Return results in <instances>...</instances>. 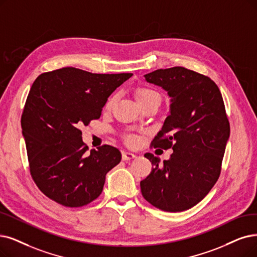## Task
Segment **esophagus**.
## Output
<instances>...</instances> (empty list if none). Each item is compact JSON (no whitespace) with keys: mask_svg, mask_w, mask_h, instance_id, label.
I'll return each instance as SVG.
<instances>
[{"mask_svg":"<svg viewBox=\"0 0 257 257\" xmlns=\"http://www.w3.org/2000/svg\"><path fill=\"white\" fill-rule=\"evenodd\" d=\"M136 157V155L133 152H123L122 153V159L124 161L131 160V159H134Z\"/></svg>","mask_w":257,"mask_h":257,"instance_id":"esophagus-1","label":"esophagus"}]
</instances>
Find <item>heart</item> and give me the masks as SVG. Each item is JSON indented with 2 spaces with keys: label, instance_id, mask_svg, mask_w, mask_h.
Here are the masks:
<instances>
[{
  "label": "heart",
  "instance_id": "heart-1",
  "mask_svg": "<svg viewBox=\"0 0 257 257\" xmlns=\"http://www.w3.org/2000/svg\"><path fill=\"white\" fill-rule=\"evenodd\" d=\"M115 98H116L115 96H111L107 100L106 104H105L106 108L110 107L111 104L114 103ZM135 98H136L138 104L140 106L145 105V104H148V103H150V102H153V101H155V100H160L161 101V97H160V95L158 93H156L155 90H153L151 88H147V87H140V88H138L135 91ZM127 142L131 143V145H134V143L136 142V139L134 137H128L127 138Z\"/></svg>",
  "mask_w": 257,
  "mask_h": 257
}]
</instances>
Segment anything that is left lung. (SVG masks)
<instances>
[{
	"instance_id": "left-lung-1",
	"label": "left lung",
	"mask_w": 257,
	"mask_h": 257,
	"mask_svg": "<svg viewBox=\"0 0 257 257\" xmlns=\"http://www.w3.org/2000/svg\"><path fill=\"white\" fill-rule=\"evenodd\" d=\"M148 83L168 93L169 116L152 146L172 149L169 160L145 154L153 164L140 182L142 196L167 212L191 209L216 183L230 124L218 86L209 78L181 66L157 69L145 75Z\"/></svg>"
}]
</instances>
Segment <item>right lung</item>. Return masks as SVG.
<instances>
[{
	"instance_id": "obj_1",
	"label": "right lung",
	"mask_w": 257,
	"mask_h": 257,
	"mask_svg": "<svg viewBox=\"0 0 257 257\" xmlns=\"http://www.w3.org/2000/svg\"><path fill=\"white\" fill-rule=\"evenodd\" d=\"M133 74H91L63 67L40 75L21 119L30 173L46 196L77 208L95 200L121 153L102 146L87 153L80 127L99 119L107 98Z\"/></svg>"
}]
</instances>
